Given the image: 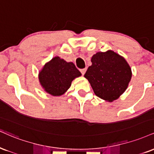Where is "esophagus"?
Instances as JSON below:
<instances>
[{
	"mask_svg": "<svg viewBox=\"0 0 154 154\" xmlns=\"http://www.w3.org/2000/svg\"><path fill=\"white\" fill-rule=\"evenodd\" d=\"M86 70H87V68H85V69H80V72H81V73H82V75H85V72H86Z\"/></svg>",
	"mask_w": 154,
	"mask_h": 154,
	"instance_id": "34e87169",
	"label": "esophagus"
}]
</instances>
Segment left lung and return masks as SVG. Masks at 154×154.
I'll list each match as a JSON object with an SVG mask.
<instances>
[{
  "instance_id": "8db88e82",
  "label": "left lung",
  "mask_w": 154,
  "mask_h": 154,
  "mask_svg": "<svg viewBox=\"0 0 154 154\" xmlns=\"http://www.w3.org/2000/svg\"><path fill=\"white\" fill-rule=\"evenodd\" d=\"M85 77L97 97L108 102L116 100L125 91L132 72L125 59L109 50L97 52L91 59Z\"/></svg>"
}]
</instances>
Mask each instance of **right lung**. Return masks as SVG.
Instances as JSON below:
<instances>
[{
	"label": "right lung",
	"mask_w": 154,
	"mask_h": 154,
	"mask_svg": "<svg viewBox=\"0 0 154 154\" xmlns=\"http://www.w3.org/2000/svg\"><path fill=\"white\" fill-rule=\"evenodd\" d=\"M81 75L73 63L55 57L46 63L38 74V79L47 93L60 96L70 88L72 80Z\"/></svg>",
	"instance_id": "add662e5"
}]
</instances>
